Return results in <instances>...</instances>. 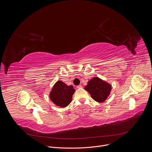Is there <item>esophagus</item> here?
Segmentation results:
<instances>
[{
    "label": "esophagus",
    "mask_w": 152,
    "mask_h": 152,
    "mask_svg": "<svg viewBox=\"0 0 152 152\" xmlns=\"http://www.w3.org/2000/svg\"><path fill=\"white\" fill-rule=\"evenodd\" d=\"M82 87V86L81 85H77V86H76V88H81Z\"/></svg>",
    "instance_id": "1"
}]
</instances>
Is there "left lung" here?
<instances>
[{
	"mask_svg": "<svg viewBox=\"0 0 152 152\" xmlns=\"http://www.w3.org/2000/svg\"><path fill=\"white\" fill-rule=\"evenodd\" d=\"M84 89L90 94L95 101L102 103L110 96L112 86L98 77H94L88 82Z\"/></svg>",
	"mask_w": 152,
	"mask_h": 152,
	"instance_id": "1",
	"label": "left lung"
}]
</instances>
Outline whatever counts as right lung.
<instances>
[{
  "mask_svg": "<svg viewBox=\"0 0 152 152\" xmlns=\"http://www.w3.org/2000/svg\"><path fill=\"white\" fill-rule=\"evenodd\" d=\"M75 92V90L72 85L68 86L62 81L58 80L54 84L49 97L56 106L65 107L71 103Z\"/></svg>",
  "mask_w": 152,
  "mask_h": 152,
  "instance_id": "1",
  "label": "right lung"
}]
</instances>
